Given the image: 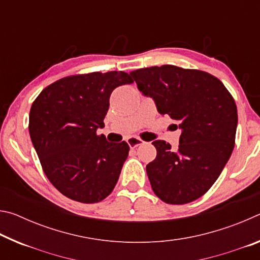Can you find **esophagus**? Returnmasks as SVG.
Segmentation results:
<instances>
[{
	"instance_id": "1",
	"label": "esophagus",
	"mask_w": 260,
	"mask_h": 260,
	"mask_svg": "<svg viewBox=\"0 0 260 260\" xmlns=\"http://www.w3.org/2000/svg\"><path fill=\"white\" fill-rule=\"evenodd\" d=\"M127 143H128V146L131 148H138L139 146H141V144L144 143V141L136 138V136H131V138L127 140Z\"/></svg>"
}]
</instances>
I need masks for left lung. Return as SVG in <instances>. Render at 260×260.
Instances as JSON below:
<instances>
[{
  "mask_svg": "<svg viewBox=\"0 0 260 260\" xmlns=\"http://www.w3.org/2000/svg\"><path fill=\"white\" fill-rule=\"evenodd\" d=\"M131 76L150 96L158 112L181 129L178 150L157 140V156L147 165L156 196L167 204H186L212 187L235 144L237 109L232 94L212 74L174 65L139 69Z\"/></svg>",
  "mask_w": 260,
  "mask_h": 260,
  "instance_id": "8db88e82",
  "label": "left lung"
}]
</instances>
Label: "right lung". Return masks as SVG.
Listing matches in <instances>:
<instances>
[{"mask_svg":"<svg viewBox=\"0 0 260 260\" xmlns=\"http://www.w3.org/2000/svg\"><path fill=\"white\" fill-rule=\"evenodd\" d=\"M131 73L93 72L61 78L30 107L28 129L42 170L57 190L90 204L108 197L119 179L129 147L108 142L103 119L110 95L133 83Z\"/></svg>","mask_w":260,"mask_h":260,"instance_id":"1","label":"right lung"}]
</instances>
